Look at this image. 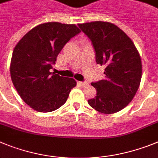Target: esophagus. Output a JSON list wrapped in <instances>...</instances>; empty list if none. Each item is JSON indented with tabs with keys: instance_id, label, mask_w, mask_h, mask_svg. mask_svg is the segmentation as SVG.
<instances>
[{
	"instance_id": "obj_1",
	"label": "esophagus",
	"mask_w": 158,
	"mask_h": 158,
	"mask_svg": "<svg viewBox=\"0 0 158 158\" xmlns=\"http://www.w3.org/2000/svg\"><path fill=\"white\" fill-rule=\"evenodd\" d=\"M77 83L79 85V86H81V87H87V86H88V83H86V82H78Z\"/></svg>"
}]
</instances>
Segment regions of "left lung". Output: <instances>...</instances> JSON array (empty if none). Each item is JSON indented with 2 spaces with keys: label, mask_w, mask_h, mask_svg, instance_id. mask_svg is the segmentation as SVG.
<instances>
[{
  "label": "left lung",
  "mask_w": 158,
  "mask_h": 158,
  "mask_svg": "<svg viewBox=\"0 0 158 158\" xmlns=\"http://www.w3.org/2000/svg\"><path fill=\"white\" fill-rule=\"evenodd\" d=\"M91 40L97 64L105 67V79L92 83L96 96L89 105L102 114L120 111L136 94L142 79V65L138 49L115 24L106 21L79 24Z\"/></svg>",
  "instance_id": "left-lung-1"
}]
</instances>
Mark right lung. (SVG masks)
I'll use <instances>...</instances> for the list:
<instances>
[{
    "label": "right lung",
    "instance_id": "add662e5",
    "mask_svg": "<svg viewBox=\"0 0 158 158\" xmlns=\"http://www.w3.org/2000/svg\"><path fill=\"white\" fill-rule=\"evenodd\" d=\"M79 32L74 24L44 23L27 32L14 48L11 79L20 98L36 111H54L62 106L76 86L74 79L50 69L64 45Z\"/></svg>",
    "mask_w": 158,
    "mask_h": 158
}]
</instances>
